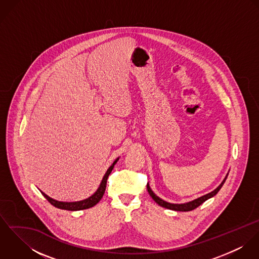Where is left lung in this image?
I'll return each mask as SVG.
<instances>
[{
    "mask_svg": "<svg viewBox=\"0 0 259 259\" xmlns=\"http://www.w3.org/2000/svg\"><path fill=\"white\" fill-rule=\"evenodd\" d=\"M227 176H228V174L226 175V177H225L224 180L222 181V184L219 185L213 191H211V192H209V193H207V194H205V195H203V196H200V197H198V198H196V199H194V200H192V201L185 202V203H181V204H178V203H169V202L164 201L163 199H161L160 197H158L156 194H154V192L151 190V188H150V186H149L148 184V185H147V187H148V193H149V195L152 197V199H153L158 205H160V206H162V207H164V208L171 209V210H177V211H190V210H193V209H195L196 207H198V206H199L200 204H202L205 200H207V199L211 198L212 196H214V195L220 191V189L222 188L223 184L225 183V181H226V179H227Z\"/></svg>",
    "mask_w": 259,
    "mask_h": 259,
    "instance_id": "1",
    "label": "left lung"
}]
</instances>
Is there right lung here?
<instances>
[{"label":"right lung","mask_w":259,"mask_h":259,"mask_svg":"<svg viewBox=\"0 0 259 259\" xmlns=\"http://www.w3.org/2000/svg\"><path fill=\"white\" fill-rule=\"evenodd\" d=\"M119 157H117L111 164V166L109 167V169L107 170L106 175L104 176L103 178V181L101 183V185L99 186V188L97 189V191L92 195L90 196L89 198H85L83 200H79V201H74V202H64V201H58V200H55L53 199L52 197L48 196L46 193H44L42 191L41 194L47 198V200L53 204L55 207H58L60 209H65V210H82V209H87V208H90V207H93L94 205H96L103 197L104 193H105V190H106V187H107V181H108V178L110 176V174L111 172V170L113 169V166L114 164L117 162Z\"/></svg>","instance_id":"1"}]
</instances>
